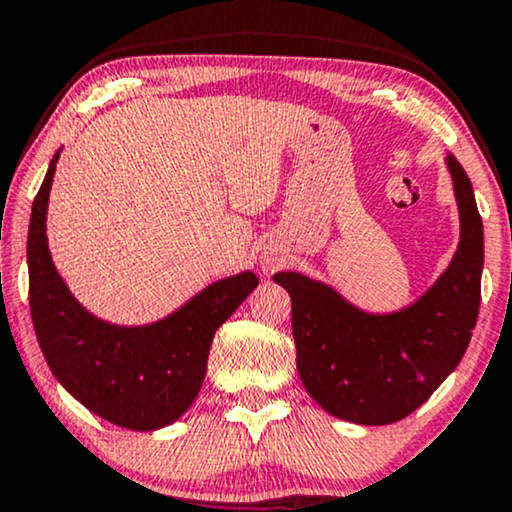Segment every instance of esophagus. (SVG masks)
<instances>
[{"mask_svg": "<svg viewBox=\"0 0 512 512\" xmlns=\"http://www.w3.org/2000/svg\"><path fill=\"white\" fill-rule=\"evenodd\" d=\"M278 264H281V257H276V255H264L262 271H267V274H271V271L278 269Z\"/></svg>", "mask_w": 512, "mask_h": 512, "instance_id": "1", "label": "esophagus"}]
</instances>
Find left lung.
<instances>
[{
	"mask_svg": "<svg viewBox=\"0 0 512 512\" xmlns=\"http://www.w3.org/2000/svg\"><path fill=\"white\" fill-rule=\"evenodd\" d=\"M459 208V245L447 269L412 304L372 313L299 271L274 281L292 299L299 379L332 417L360 426L405 419L461 363L480 309L485 231L473 185L445 156Z\"/></svg>",
	"mask_w": 512,
	"mask_h": 512,
	"instance_id": "left-lung-1",
	"label": "left lung"
}]
</instances>
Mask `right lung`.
Listing matches in <instances>:
<instances>
[{
  "label": "right lung",
  "instance_id": "obj_1",
  "mask_svg": "<svg viewBox=\"0 0 512 512\" xmlns=\"http://www.w3.org/2000/svg\"><path fill=\"white\" fill-rule=\"evenodd\" d=\"M60 149L32 203L27 231L30 311L53 377L86 410L131 431H159L185 414L206 379L215 330L257 288L241 271L145 325L102 320L79 304L53 264L46 213Z\"/></svg>",
  "mask_w": 512,
  "mask_h": 512
}]
</instances>
